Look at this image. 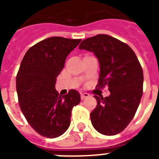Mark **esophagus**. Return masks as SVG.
I'll return each instance as SVG.
<instances>
[{"mask_svg": "<svg viewBox=\"0 0 159 159\" xmlns=\"http://www.w3.org/2000/svg\"><path fill=\"white\" fill-rule=\"evenodd\" d=\"M81 99H85V98H87V97L89 96V94L87 93H81Z\"/></svg>", "mask_w": 159, "mask_h": 159, "instance_id": "esophagus-1", "label": "esophagus"}]
</instances>
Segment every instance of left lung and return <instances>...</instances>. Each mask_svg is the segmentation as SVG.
Masks as SVG:
<instances>
[{
	"mask_svg": "<svg viewBox=\"0 0 159 159\" xmlns=\"http://www.w3.org/2000/svg\"><path fill=\"white\" fill-rule=\"evenodd\" d=\"M80 50L93 52L100 66V88L109 87L108 97L94 95L97 106L90 113L93 128L104 135H115L128 126L139 105L143 73L134 50L116 38L97 35L84 40Z\"/></svg>",
	"mask_w": 159,
	"mask_h": 159,
	"instance_id": "left-lung-1",
	"label": "left lung"
}]
</instances>
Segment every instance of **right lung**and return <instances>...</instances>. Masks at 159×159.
Masks as SVG:
<instances>
[{
	"label": "right lung",
	"mask_w": 159,
	"mask_h": 159,
	"mask_svg": "<svg viewBox=\"0 0 159 159\" xmlns=\"http://www.w3.org/2000/svg\"><path fill=\"white\" fill-rule=\"evenodd\" d=\"M80 41L47 38L30 48L20 63L16 75L20 108L30 125L44 137L54 139L66 132L72 109L80 102L77 90L60 96L55 87L66 57Z\"/></svg>",
	"instance_id": "obj_1"
}]
</instances>
